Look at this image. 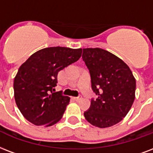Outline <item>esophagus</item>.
Returning <instances> with one entry per match:
<instances>
[{"instance_id": "obj_1", "label": "esophagus", "mask_w": 153, "mask_h": 153, "mask_svg": "<svg viewBox=\"0 0 153 153\" xmlns=\"http://www.w3.org/2000/svg\"><path fill=\"white\" fill-rule=\"evenodd\" d=\"M74 100H75V101H79V100H82V96H79V97H74Z\"/></svg>"}]
</instances>
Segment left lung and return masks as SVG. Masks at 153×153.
Returning a JSON list of instances; mask_svg holds the SVG:
<instances>
[{
	"label": "left lung",
	"instance_id": "8db88e82",
	"mask_svg": "<svg viewBox=\"0 0 153 153\" xmlns=\"http://www.w3.org/2000/svg\"><path fill=\"white\" fill-rule=\"evenodd\" d=\"M82 59L89 69L93 91L86 120L93 126L109 128L120 122L135 100L136 79L129 66L115 54L100 48L83 49Z\"/></svg>",
	"mask_w": 153,
	"mask_h": 153
}]
</instances>
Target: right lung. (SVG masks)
Returning <instances> with one entry per match:
<instances>
[{
  "instance_id": "add662e5",
  "label": "right lung",
  "mask_w": 153,
  "mask_h": 153,
  "mask_svg": "<svg viewBox=\"0 0 153 153\" xmlns=\"http://www.w3.org/2000/svg\"><path fill=\"white\" fill-rule=\"evenodd\" d=\"M82 49L48 47L35 52L18 69L13 82L16 103L23 116L37 126L60 120L70 97L54 91L58 72L79 60Z\"/></svg>"
}]
</instances>
